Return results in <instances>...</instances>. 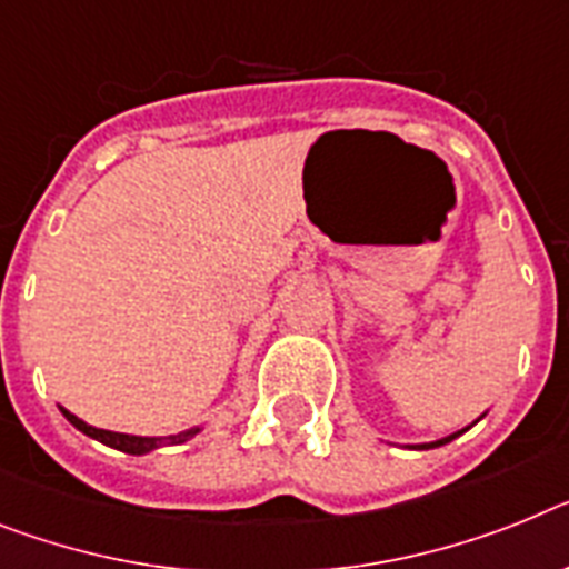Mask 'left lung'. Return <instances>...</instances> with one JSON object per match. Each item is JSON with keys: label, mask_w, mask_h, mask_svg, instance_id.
Here are the masks:
<instances>
[{"label": "left lung", "mask_w": 569, "mask_h": 569, "mask_svg": "<svg viewBox=\"0 0 569 569\" xmlns=\"http://www.w3.org/2000/svg\"><path fill=\"white\" fill-rule=\"evenodd\" d=\"M462 431H457V433H451V437H442V439H437V442H425V446H419V448H437V446H446V442H451V439L455 437H460Z\"/></svg>", "instance_id": "left-lung-1"}]
</instances>
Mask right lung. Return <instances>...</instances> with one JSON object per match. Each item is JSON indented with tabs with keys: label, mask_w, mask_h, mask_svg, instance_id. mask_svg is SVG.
<instances>
[{
	"label": "right lung",
	"mask_w": 569,
	"mask_h": 569,
	"mask_svg": "<svg viewBox=\"0 0 569 569\" xmlns=\"http://www.w3.org/2000/svg\"><path fill=\"white\" fill-rule=\"evenodd\" d=\"M63 417L69 419L78 431H83L86 437L98 439V442H103V446L109 448H118V451H123V455H150V451H156V448L161 446H181V442H188L190 437H196V433L202 431V428H190V431H181V433H170V437H132V433H118V431H103V428H94V425L83 422L80 417H74V413H69L66 408Z\"/></svg>",
	"instance_id": "obj_1"
}]
</instances>
